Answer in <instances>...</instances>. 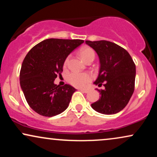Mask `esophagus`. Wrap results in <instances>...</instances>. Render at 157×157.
Instances as JSON below:
<instances>
[{"instance_id":"34e87169","label":"esophagus","mask_w":157,"mask_h":157,"mask_svg":"<svg viewBox=\"0 0 157 157\" xmlns=\"http://www.w3.org/2000/svg\"><path fill=\"white\" fill-rule=\"evenodd\" d=\"M81 91H82V92H83V93H88L89 92V89H80Z\"/></svg>"}]
</instances>
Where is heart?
Returning <instances> with one entry per match:
<instances>
[{
  "instance_id": "b5f03b06",
  "label": "heart",
  "mask_w": 157,
  "mask_h": 157,
  "mask_svg": "<svg viewBox=\"0 0 157 157\" xmlns=\"http://www.w3.org/2000/svg\"><path fill=\"white\" fill-rule=\"evenodd\" d=\"M80 55L85 62L89 59H94V52L89 47H83L80 49ZM68 60H66L65 65L67 63ZM91 80V75L87 72H77L74 71L68 75V81L71 85L76 87H84Z\"/></svg>"
}]
</instances>
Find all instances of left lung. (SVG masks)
<instances>
[{"mask_svg": "<svg viewBox=\"0 0 157 157\" xmlns=\"http://www.w3.org/2000/svg\"><path fill=\"white\" fill-rule=\"evenodd\" d=\"M97 52L100 71L94 82L104 90H99L100 99L91 107L102 114H114L127 105L134 91L136 66L129 53L114 43L107 40H86Z\"/></svg>", "mask_w": 157, "mask_h": 157, "instance_id": "obj_1", "label": "left lung"}]
</instances>
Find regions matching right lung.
I'll list each match as a JSON object with an SVG mask.
<instances>
[{
    "label": "right lung",
    "instance_id": "1",
    "mask_svg": "<svg viewBox=\"0 0 157 157\" xmlns=\"http://www.w3.org/2000/svg\"><path fill=\"white\" fill-rule=\"evenodd\" d=\"M82 43L84 40L78 39H46L25 57L20 84L29 105L40 115L54 117L68 108L76 89L67 84L57 86L54 82L63 71L66 57Z\"/></svg>",
    "mask_w": 157,
    "mask_h": 157
}]
</instances>
